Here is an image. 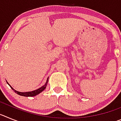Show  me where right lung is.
<instances>
[{
  "label": "right lung",
  "mask_w": 121,
  "mask_h": 121,
  "mask_svg": "<svg viewBox=\"0 0 121 121\" xmlns=\"http://www.w3.org/2000/svg\"><path fill=\"white\" fill-rule=\"evenodd\" d=\"M48 79H47V82H46V84H45V85H43V86H42V87H40V88H38V89L36 90H34V91H29V92H19V91H17L15 90L14 89L13 87H11V86H10V85H9V84H8V82H7V84H8V85H9V86H11V88H12L13 90H14V91L16 93L18 94L19 95H21V96H26V97H28V96H36L37 95H38V94H39L40 93H41L42 91H43V90H44L45 89L46 86H47V84L48 83Z\"/></svg>",
  "instance_id": "add662e5"
}]
</instances>
